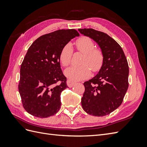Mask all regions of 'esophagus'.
Returning <instances> with one entry per match:
<instances>
[{"mask_svg":"<svg viewBox=\"0 0 147 147\" xmlns=\"http://www.w3.org/2000/svg\"><path fill=\"white\" fill-rule=\"evenodd\" d=\"M75 83H76V82H74V81H72L71 80H67V85L69 87V88H71V87L73 86Z\"/></svg>","mask_w":147,"mask_h":147,"instance_id":"esophagus-1","label":"esophagus"}]
</instances>
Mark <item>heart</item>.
I'll return each instance as SVG.
<instances>
[{
    "instance_id": "obj_1",
    "label": "heart",
    "mask_w": 147,
    "mask_h": 147,
    "mask_svg": "<svg viewBox=\"0 0 147 147\" xmlns=\"http://www.w3.org/2000/svg\"><path fill=\"white\" fill-rule=\"evenodd\" d=\"M78 51L84 54L81 62L82 65L71 66L65 71V74L71 80H81L88 78L93 72H97L102 67L104 61V52L100 49L95 48L93 40L86 36H80L75 42ZM73 49L70 43L62 47L59 54V60L64 67L71 64Z\"/></svg>"
}]
</instances>
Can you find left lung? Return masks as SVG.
Wrapping results in <instances>:
<instances>
[{"mask_svg":"<svg viewBox=\"0 0 147 147\" xmlns=\"http://www.w3.org/2000/svg\"><path fill=\"white\" fill-rule=\"evenodd\" d=\"M78 30L95 40L104 54L98 74L83 83L85 90L82 107L90 115L104 116L117 109L123 101L129 86L128 63L121 47L107 34L92 28Z\"/></svg>","mask_w":147,"mask_h":147,"instance_id":"1","label":"left lung"}]
</instances>
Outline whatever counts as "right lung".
Instances as JSON below:
<instances>
[{"label":"right lung","instance_id":"obj_1","mask_svg":"<svg viewBox=\"0 0 147 147\" xmlns=\"http://www.w3.org/2000/svg\"><path fill=\"white\" fill-rule=\"evenodd\" d=\"M80 34L74 29L59 30L34 41L20 68L18 90L24 109L31 115H54L61 105V92L67 87L61 68L62 47Z\"/></svg>","mask_w":147,"mask_h":147}]
</instances>
